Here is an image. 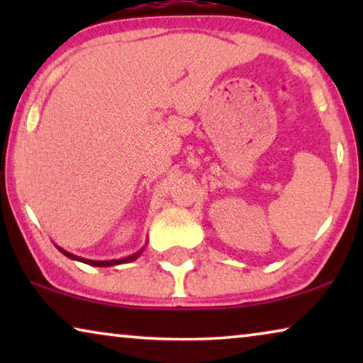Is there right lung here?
Segmentation results:
<instances>
[{"instance_id":"add662e5","label":"right lung","mask_w":363,"mask_h":363,"mask_svg":"<svg viewBox=\"0 0 363 363\" xmlns=\"http://www.w3.org/2000/svg\"><path fill=\"white\" fill-rule=\"evenodd\" d=\"M57 250L61 251L64 256L71 257V259H76V261L86 262V264H89V266H97V267H107V266L125 264V262H130V261H133V259H137V257L140 256V255H142V251H143V250H140V251H138V252H135V255H132V256H127V257H122V259H112V261H92V259H86V257H79V256H76V255H71V252L64 251L62 247H59V246H57Z\"/></svg>"}]
</instances>
